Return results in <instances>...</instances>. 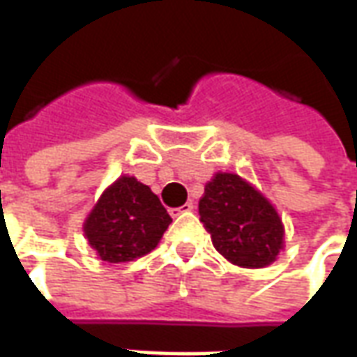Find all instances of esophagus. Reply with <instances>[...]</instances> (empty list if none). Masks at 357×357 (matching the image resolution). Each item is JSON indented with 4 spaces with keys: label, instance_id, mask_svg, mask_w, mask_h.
Returning a JSON list of instances; mask_svg holds the SVG:
<instances>
[{
    "label": "esophagus",
    "instance_id": "1",
    "mask_svg": "<svg viewBox=\"0 0 357 357\" xmlns=\"http://www.w3.org/2000/svg\"><path fill=\"white\" fill-rule=\"evenodd\" d=\"M195 208L193 202H185L183 206H179V208H172L170 214L172 216H179V214H185V212H191Z\"/></svg>",
    "mask_w": 357,
    "mask_h": 357
}]
</instances>
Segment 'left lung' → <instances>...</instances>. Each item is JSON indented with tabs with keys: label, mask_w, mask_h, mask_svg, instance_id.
Wrapping results in <instances>:
<instances>
[{
	"label": "left lung",
	"mask_w": 357,
	"mask_h": 357,
	"mask_svg": "<svg viewBox=\"0 0 357 357\" xmlns=\"http://www.w3.org/2000/svg\"><path fill=\"white\" fill-rule=\"evenodd\" d=\"M199 214L212 245L241 268H266L283 248V222L273 204L237 174L218 172L204 187Z\"/></svg>",
	"instance_id": "obj_1"
}]
</instances>
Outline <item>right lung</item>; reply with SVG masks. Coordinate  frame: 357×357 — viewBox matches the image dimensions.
Instances as JSON below:
<instances>
[{"mask_svg": "<svg viewBox=\"0 0 357 357\" xmlns=\"http://www.w3.org/2000/svg\"><path fill=\"white\" fill-rule=\"evenodd\" d=\"M170 224V214L151 187L122 176L102 191L84 222V235L105 262H132L149 255Z\"/></svg>", "mask_w": 357, "mask_h": 357, "instance_id": "right-lung-1", "label": "right lung"}]
</instances>
